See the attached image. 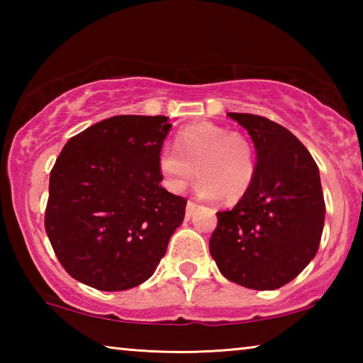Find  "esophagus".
I'll return each mask as SVG.
<instances>
[{"label": "esophagus", "instance_id": "1", "mask_svg": "<svg viewBox=\"0 0 363 363\" xmlns=\"http://www.w3.org/2000/svg\"><path fill=\"white\" fill-rule=\"evenodd\" d=\"M195 208H196V203H195V201L189 200V201H187V206H186V216H187V218L192 216V213L195 211Z\"/></svg>", "mask_w": 363, "mask_h": 363}]
</instances>
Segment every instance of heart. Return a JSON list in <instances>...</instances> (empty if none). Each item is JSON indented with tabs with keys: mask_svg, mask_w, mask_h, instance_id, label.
<instances>
[{
	"mask_svg": "<svg viewBox=\"0 0 363 363\" xmlns=\"http://www.w3.org/2000/svg\"><path fill=\"white\" fill-rule=\"evenodd\" d=\"M158 169L169 190L181 194L200 177L196 192L205 199L237 201L256 177V153L251 140L214 123H196L176 134L174 150L163 149Z\"/></svg>",
	"mask_w": 363,
	"mask_h": 363,
	"instance_id": "b5f03b06",
	"label": "heart"
}]
</instances>
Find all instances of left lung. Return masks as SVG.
<instances>
[{"label": "left lung", "mask_w": 363, "mask_h": 363, "mask_svg": "<svg viewBox=\"0 0 363 363\" xmlns=\"http://www.w3.org/2000/svg\"><path fill=\"white\" fill-rule=\"evenodd\" d=\"M253 139L257 163L248 192L230 211H218L210 253L227 280L251 290H277L317 255L325 200L317 163L279 123L229 113Z\"/></svg>", "instance_id": "obj_1"}]
</instances>
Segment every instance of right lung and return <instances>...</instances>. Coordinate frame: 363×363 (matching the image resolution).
Segmentation results:
<instances>
[{
  "label": "right lung",
  "instance_id": "obj_1",
  "mask_svg": "<svg viewBox=\"0 0 363 363\" xmlns=\"http://www.w3.org/2000/svg\"><path fill=\"white\" fill-rule=\"evenodd\" d=\"M167 116L118 115L65 144L49 176L45 229L73 279L123 291L152 277L187 200L160 182Z\"/></svg>",
  "mask_w": 363,
  "mask_h": 363
}]
</instances>
